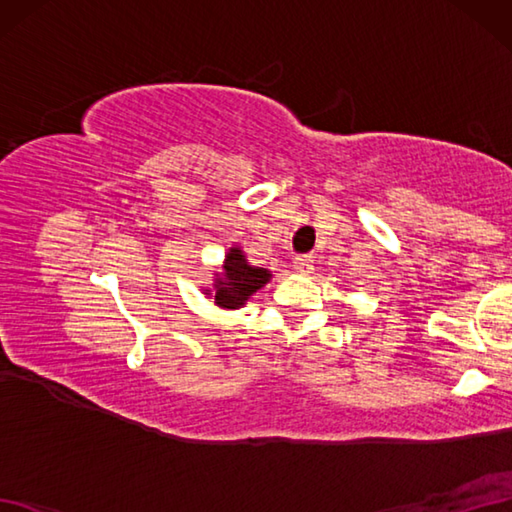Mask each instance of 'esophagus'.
Here are the masks:
<instances>
[{
	"label": "esophagus",
	"mask_w": 512,
	"mask_h": 512,
	"mask_svg": "<svg viewBox=\"0 0 512 512\" xmlns=\"http://www.w3.org/2000/svg\"><path fill=\"white\" fill-rule=\"evenodd\" d=\"M292 264H295L297 273H310V270L314 268V257L312 255H297Z\"/></svg>",
	"instance_id": "1"
}]
</instances>
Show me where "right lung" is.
<instances>
[{"label": "right lung", "instance_id": "1", "mask_svg": "<svg viewBox=\"0 0 512 512\" xmlns=\"http://www.w3.org/2000/svg\"><path fill=\"white\" fill-rule=\"evenodd\" d=\"M268 279V270L248 266L242 250L231 248L224 262V275L215 279V303L222 308H242Z\"/></svg>", "mask_w": 512, "mask_h": 512}]
</instances>
